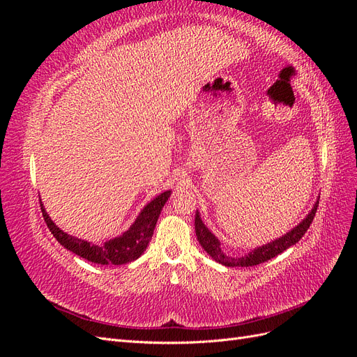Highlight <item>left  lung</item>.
Listing matches in <instances>:
<instances>
[{"instance_id": "left-lung-1", "label": "left lung", "mask_w": 357, "mask_h": 357, "mask_svg": "<svg viewBox=\"0 0 357 357\" xmlns=\"http://www.w3.org/2000/svg\"><path fill=\"white\" fill-rule=\"evenodd\" d=\"M317 205L319 201L314 202L312 208L310 210V213L305 215L304 220H301L294 229H290L289 232H286L284 235L280 236V238H275L274 241H269L264 245H259L253 250H250L248 253H245L244 256H228L223 250H222V244L219 241L218 236H215L207 226L204 225L201 214L197 210L195 214V232H197V238L201 244V247L207 252L215 262H219L225 266H232V268H247V266H255L259 264H264L269 259L275 257L277 255L283 253L284 250H287L289 247H291L294 244H296L304 234L308 231L310 225L314 219V214L317 211Z\"/></svg>"}]
</instances>
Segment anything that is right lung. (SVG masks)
<instances>
[{"label":"right lung","mask_w":357,"mask_h":357,"mask_svg":"<svg viewBox=\"0 0 357 357\" xmlns=\"http://www.w3.org/2000/svg\"><path fill=\"white\" fill-rule=\"evenodd\" d=\"M169 197L171 190L162 192L160 195L150 201L146 207L139 211L135 222L129 226L122 235H119L116 238H112L102 244H93L63 232L62 229L58 228L55 222L49 218L43 202L40 205L47 228L58 240V243L66 247L67 250L75 253L92 264L123 265L135 261V259H138L144 253L149 241L152 240L159 214Z\"/></svg>","instance_id":"add662e5"}]
</instances>
